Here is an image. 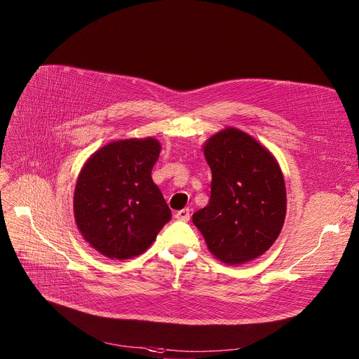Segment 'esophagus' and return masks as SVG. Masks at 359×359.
I'll list each match as a JSON object with an SVG mask.
<instances>
[{
    "mask_svg": "<svg viewBox=\"0 0 359 359\" xmlns=\"http://www.w3.org/2000/svg\"><path fill=\"white\" fill-rule=\"evenodd\" d=\"M176 219H179V221H189L190 219V209H182V210H177L176 212Z\"/></svg>",
    "mask_w": 359,
    "mask_h": 359,
    "instance_id": "obj_1",
    "label": "esophagus"
}]
</instances>
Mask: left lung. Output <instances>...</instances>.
I'll return each mask as SVG.
<instances>
[{
    "label": "left lung",
    "instance_id": "left-lung-1",
    "mask_svg": "<svg viewBox=\"0 0 359 359\" xmlns=\"http://www.w3.org/2000/svg\"><path fill=\"white\" fill-rule=\"evenodd\" d=\"M203 154L210 199L192 221L215 257L244 264L264 254L283 228L287 198L281 169L266 147L232 127L212 135Z\"/></svg>",
    "mask_w": 359,
    "mask_h": 359
}]
</instances>
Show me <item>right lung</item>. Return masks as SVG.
Instances as JSON below:
<instances>
[{
    "mask_svg": "<svg viewBox=\"0 0 359 359\" xmlns=\"http://www.w3.org/2000/svg\"><path fill=\"white\" fill-rule=\"evenodd\" d=\"M160 150L151 137L118 140L83 164L74 195L75 221L85 241L102 255L127 259L142 254L172 219L151 179Z\"/></svg>",
    "mask_w": 359,
    "mask_h": 359,
    "instance_id": "1",
    "label": "right lung"
}]
</instances>
